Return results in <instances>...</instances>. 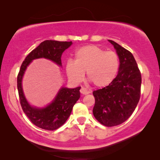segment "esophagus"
Returning <instances> with one entry per match:
<instances>
[{
    "label": "esophagus",
    "instance_id": "34e87169",
    "mask_svg": "<svg viewBox=\"0 0 160 160\" xmlns=\"http://www.w3.org/2000/svg\"><path fill=\"white\" fill-rule=\"evenodd\" d=\"M80 92L82 93V94H83V95H87V94L90 93V92H89L88 89H87L86 88H85V87H82V88H81V89H80Z\"/></svg>",
    "mask_w": 160,
    "mask_h": 160
}]
</instances>
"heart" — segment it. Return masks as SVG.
Returning <instances> with one entry per match:
<instances>
[{"label": "heart", "mask_w": 160, "mask_h": 160, "mask_svg": "<svg viewBox=\"0 0 160 160\" xmlns=\"http://www.w3.org/2000/svg\"><path fill=\"white\" fill-rule=\"evenodd\" d=\"M119 68L118 54L95 45L79 48L74 54V60H69L65 65L67 75L72 81L80 82L87 71V78L98 87H106L112 82Z\"/></svg>", "instance_id": "obj_1"}]
</instances>
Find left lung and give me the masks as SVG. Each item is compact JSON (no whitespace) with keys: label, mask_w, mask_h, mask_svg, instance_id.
<instances>
[{"label":"left lung","mask_w":160,"mask_h":160,"mask_svg":"<svg viewBox=\"0 0 160 160\" xmlns=\"http://www.w3.org/2000/svg\"><path fill=\"white\" fill-rule=\"evenodd\" d=\"M119 58L117 76L108 86L93 92L95 103L93 115L106 127L126 121L135 111L141 98V74L132 53L109 40Z\"/></svg>","instance_id":"left-lung-1"}]
</instances>
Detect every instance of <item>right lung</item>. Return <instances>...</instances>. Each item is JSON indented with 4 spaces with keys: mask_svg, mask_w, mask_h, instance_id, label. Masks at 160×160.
Instances as JSON below:
<instances>
[{
    "mask_svg": "<svg viewBox=\"0 0 160 160\" xmlns=\"http://www.w3.org/2000/svg\"><path fill=\"white\" fill-rule=\"evenodd\" d=\"M71 44L72 41H43L26 57L17 76V89L22 108L32 124L43 130H54L64 124L71 115L73 106L79 99L81 87L74 89L62 87L51 104L44 108H36L30 106L24 96L22 78L28 65L34 59L47 58L59 65H62V54Z\"/></svg>",
    "mask_w": 160,
    "mask_h": 160,
    "instance_id": "right-lung-1",
    "label": "right lung"
}]
</instances>
